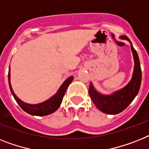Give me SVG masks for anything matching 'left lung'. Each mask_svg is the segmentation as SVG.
<instances>
[{
    "instance_id": "left-lung-1",
    "label": "left lung",
    "mask_w": 149,
    "mask_h": 149,
    "mask_svg": "<svg viewBox=\"0 0 149 149\" xmlns=\"http://www.w3.org/2000/svg\"><path fill=\"white\" fill-rule=\"evenodd\" d=\"M121 39L129 41L133 54L135 66L131 81L124 88L115 92L112 95H102L98 93L92 83L89 88V93L93 102L100 111L106 114H118L125 110L137 95L141 86V70L137 52L126 36H122Z\"/></svg>"
}]
</instances>
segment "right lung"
<instances>
[{
  "mask_svg": "<svg viewBox=\"0 0 149 149\" xmlns=\"http://www.w3.org/2000/svg\"><path fill=\"white\" fill-rule=\"evenodd\" d=\"M10 67H9V72H8V83H9V86L11 91V93L14 97L15 100L18 103V105L21 107L24 111L29 113V114L33 115V116H47L54 112L58 109L60 107V104L62 102L63 98L66 93V91L69 85L70 84L71 82L73 79V77H69L66 79L65 82L62 84V86L60 87V89L57 91V93L54 95H53L51 98H49V100H47L45 102H41L39 104H28L26 102H23L22 100H20L19 98L15 95L14 92L13 91L10 84Z\"/></svg>",
  "mask_w": 149,
  "mask_h": 149,
  "instance_id": "right-lung-1",
  "label": "right lung"
}]
</instances>
